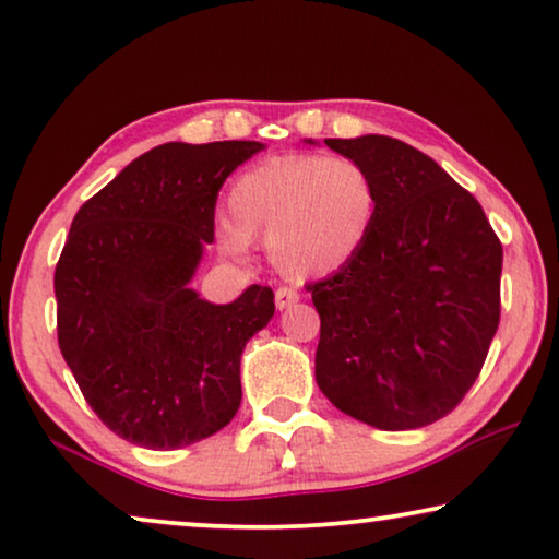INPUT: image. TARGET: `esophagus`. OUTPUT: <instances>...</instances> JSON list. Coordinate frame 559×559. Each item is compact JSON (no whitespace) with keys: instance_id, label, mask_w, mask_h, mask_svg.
I'll list each match as a JSON object with an SVG mask.
<instances>
[{"instance_id":"esophagus-1","label":"esophagus","mask_w":559,"mask_h":559,"mask_svg":"<svg viewBox=\"0 0 559 559\" xmlns=\"http://www.w3.org/2000/svg\"><path fill=\"white\" fill-rule=\"evenodd\" d=\"M298 290L296 288H288V286H281L276 288V306L283 311V309H290V306L298 304Z\"/></svg>"}]
</instances>
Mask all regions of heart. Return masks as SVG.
I'll return each instance as SVG.
<instances>
[{
	"label": "heart",
	"mask_w": 559,
	"mask_h": 559,
	"mask_svg": "<svg viewBox=\"0 0 559 559\" xmlns=\"http://www.w3.org/2000/svg\"><path fill=\"white\" fill-rule=\"evenodd\" d=\"M217 225L225 253L269 240L271 258L296 278L326 276L347 265L372 233L377 185L352 156L288 154L240 175Z\"/></svg>",
	"instance_id": "1"
}]
</instances>
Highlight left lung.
I'll use <instances>...</instances> for the list:
<instances>
[{"mask_svg":"<svg viewBox=\"0 0 559 559\" xmlns=\"http://www.w3.org/2000/svg\"><path fill=\"white\" fill-rule=\"evenodd\" d=\"M365 164L377 217L365 248L309 283L317 382L367 426H430L466 397L501 317V242L481 204L428 154L367 133L324 139Z\"/></svg>","mask_w":559,"mask_h":559,"instance_id":"8db88e82","label":"left lung"}]
</instances>
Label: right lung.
<instances>
[{"instance_id": "right-lung-1", "label": "right lung", "mask_w": 559, "mask_h": 559, "mask_svg": "<svg viewBox=\"0 0 559 559\" xmlns=\"http://www.w3.org/2000/svg\"><path fill=\"white\" fill-rule=\"evenodd\" d=\"M258 141L154 146L83 204L55 265L58 344L108 430L154 451L217 433L238 413L240 355L273 290L204 301L190 281L215 238L227 177Z\"/></svg>"}]
</instances>
